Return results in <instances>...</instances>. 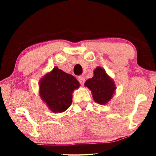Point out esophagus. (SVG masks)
<instances>
[{"label": "esophagus", "instance_id": "1", "mask_svg": "<svg viewBox=\"0 0 156 156\" xmlns=\"http://www.w3.org/2000/svg\"><path fill=\"white\" fill-rule=\"evenodd\" d=\"M78 81L80 82V83L81 84V85H83L84 83H85V78H84L83 76H79L78 78Z\"/></svg>", "mask_w": 156, "mask_h": 156}]
</instances>
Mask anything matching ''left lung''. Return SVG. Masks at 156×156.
Returning a JSON list of instances; mask_svg holds the SVG:
<instances>
[{
  "instance_id": "obj_1",
  "label": "left lung",
  "mask_w": 156,
  "mask_h": 156,
  "mask_svg": "<svg viewBox=\"0 0 156 156\" xmlns=\"http://www.w3.org/2000/svg\"><path fill=\"white\" fill-rule=\"evenodd\" d=\"M94 76L85 82L84 85L92 92L93 99L101 105H105L111 101L117 89L114 80L101 67L94 69Z\"/></svg>"
}]
</instances>
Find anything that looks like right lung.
Masks as SVG:
<instances>
[{
    "label": "right lung",
    "mask_w": 156,
    "mask_h": 156,
    "mask_svg": "<svg viewBox=\"0 0 156 156\" xmlns=\"http://www.w3.org/2000/svg\"><path fill=\"white\" fill-rule=\"evenodd\" d=\"M79 87L74 76L55 67L39 80V96L52 112L62 113L72 104L73 91Z\"/></svg>",
    "instance_id": "obj_1"
}]
</instances>
